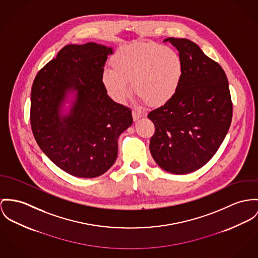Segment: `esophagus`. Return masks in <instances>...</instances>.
Returning <instances> with one entry per match:
<instances>
[{"mask_svg":"<svg viewBox=\"0 0 258 258\" xmlns=\"http://www.w3.org/2000/svg\"><path fill=\"white\" fill-rule=\"evenodd\" d=\"M143 117V115L141 114V113H139V112H137V111H133V119L135 121H137V120H139L140 118H142Z\"/></svg>","mask_w":258,"mask_h":258,"instance_id":"34e87169","label":"esophagus"}]
</instances>
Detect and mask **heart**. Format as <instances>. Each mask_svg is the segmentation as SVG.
<instances>
[{
	"mask_svg": "<svg viewBox=\"0 0 258 258\" xmlns=\"http://www.w3.org/2000/svg\"><path fill=\"white\" fill-rule=\"evenodd\" d=\"M112 69L102 73V82L114 101L123 103L132 93L128 82L139 98L161 107L178 93L183 64L178 53L157 43H134L123 46L111 58Z\"/></svg>",
	"mask_w": 258,
	"mask_h": 258,
	"instance_id": "b5f03b06",
	"label": "heart"
}]
</instances>
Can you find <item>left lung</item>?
I'll list each match as a JSON object with an SVG mask.
<instances>
[{
	"label": "left lung",
	"mask_w": 258,
	"mask_h": 258,
	"mask_svg": "<svg viewBox=\"0 0 258 258\" xmlns=\"http://www.w3.org/2000/svg\"><path fill=\"white\" fill-rule=\"evenodd\" d=\"M178 51L183 77L178 93L148 114L155 125L149 149L166 172L184 175L214 156L230 128L233 104L221 66L192 41L167 38Z\"/></svg>",
	"instance_id": "8db88e82"
}]
</instances>
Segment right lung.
<instances>
[{
  "label": "right lung",
  "mask_w": 258,
  "mask_h": 258,
  "mask_svg": "<svg viewBox=\"0 0 258 258\" xmlns=\"http://www.w3.org/2000/svg\"><path fill=\"white\" fill-rule=\"evenodd\" d=\"M112 54L94 42L67 45L32 84L33 136L46 156L75 177L106 173L117 159L119 135L133 123L131 109L111 99L102 82Z\"/></svg>",
  "instance_id": "add662e5"
}]
</instances>
